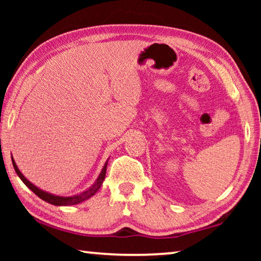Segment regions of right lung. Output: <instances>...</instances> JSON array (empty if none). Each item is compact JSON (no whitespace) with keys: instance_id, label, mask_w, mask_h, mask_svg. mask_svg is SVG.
I'll use <instances>...</instances> for the list:
<instances>
[{"instance_id":"right-lung-1","label":"right lung","mask_w":261,"mask_h":261,"mask_svg":"<svg viewBox=\"0 0 261 261\" xmlns=\"http://www.w3.org/2000/svg\"><path fill=\"white\" fill-rule=\"evenodd\" d=\"M12 160V165H14V168H15V171L16 174L19 176V178L23 180V183L28 187L29 189L32 190V191L37 194V196L39 198H41L42 200H45L47 202H49V204L51 205H55V206H69V205H76V204H79V202H82L84 200L88 199V198H91L93 194L98 191V190L100 189L101 185H102V182L105 179V176H106V171H107V163L108 161L105 163V166L102 168V170H101V173L99 175L98 179L95 180V183L92 185V187L90 189H87L86 191H84L82 193L79 194H76V196H72V197H60V196H54V194L51 193H48L46 191H42L41 189H38L37 187H35L34 184H32L30 182V180L26 179L24 177V175L20 173L18 167H17L16 162L14 159L11 158Z\"/></svg>"}]
</instances>
